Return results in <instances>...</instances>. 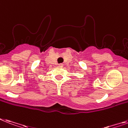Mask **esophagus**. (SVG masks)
I'll return each instance as SVG.
<instances>
[{
  "instance_id": "1",
  "label": "esophagus",
  "mask_w": 128,
  "mask_h": 128,
  "mask_svg": "<svg viewBox=\"0 0 128 128\" xmlns=\"http://www.w3.org/2000/svg\"><path fill=\"white\" fill-rule=\"evenodd\" d=\"M58 66H59V67H62V66H63V64H58Z\"/></svg>"
}]
</instances>
